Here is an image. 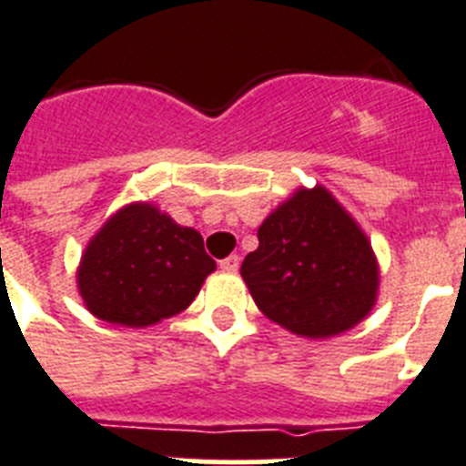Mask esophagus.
Here are the masks:
<instances>
[{
    "instance_id": "obj_1",
    "label": "esophagus",
    "mask_w": 466,
    "mask_h": 466,
    "mask_svg": "<svg viewBox=\"0 0 466 466\" xmlns=\"http://www.w3.org/2000/svg\"><path fill=\"white\" fill-rule=\"evenodd\" d=\"M220 269L222 272H237L238 269V256H229L225 260H220Z\"/></svg>"
}]
</instances>
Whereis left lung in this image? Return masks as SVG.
Returning <instances> with one entry per match:
<instances>
[{
	"label": "left lung",
	"instance_id": "1",
	"mask_svg": "<svg viewBox=\"0 0 466 466\" xmlns=\"http://www.w3.org/2000/svg\"><path fill=\"white\" fill-rule=\"evenodd\" d=\"M258 241L241 277L281 329L335 338L373 311L380 265L370 238L323 185L295 189L262 220Z\"/></svg>",
	"mask_w": 466,
	"mask_h": 466
}]
</instances>
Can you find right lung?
Masks as SVG:
<instances>
[{
	"mask_svg": "<svg viewBox=\"0 0 466 466\" xmlns=\"http://www.w3.org/2000/svg\"><path fill=\"white\" fill-rule=\"evenodd\" d=\"M216 262L197 229L152 201L121 206L93 234L76 267V289L93 317L147 329L187 309Z\"/></svg>",
	"mask_w": 466,
	"mask_h": 466,
	"instance_id": "1",
	"label": "right lung"
}]
</instances>
